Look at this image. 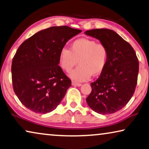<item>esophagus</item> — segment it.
Here are the masks:
<instances>
[{
	"mask_svg": "<svg viewBox=\"0 0 149 149\" xmlns=\"http://www.w3.org/2000/svg\"><path fill=\"white\" fill-rule=\"evenodd\" d=\"M72 86H81V84L78 83V82H76L75 81H72Z\"/></svg>",
	"mask_w": 149,
	"mask_h": 149,
	"instance_id": "obj_1",
	"label": "esophagus"
}]
</instances>
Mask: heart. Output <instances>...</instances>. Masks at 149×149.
<instances>
[{
	"mask_svg": "<svg viewBox=\"0 0 149 149\" xmlns=\"http://www.w3.org/2000/svg\"><path fill=\"white\" fill-rule=\"evenodd\" d=\"M108 50L103 43L94 39L80 38L71 43L70 49L62 48L59 55V63L63 70L70 72L77 63L79 66L70 74L77 81L88 80L93 75L97 76L105 69L108 61Z\"/></svg>",
	"mask_w": 149,
	"mask_h": 149,
	"instance_id": "obj_1",
	"label": "heart"
}]
</instances>
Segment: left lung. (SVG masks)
Here are the masks:
<instances>
[{
	"mask_svg": "<svg viewBox=\"0 0 149 149\" xmlns=\"http://www.w3.org/2000/svg\"><path fill=\"white\" fill-rule=\"evenodd\" d=\"M85 34L100 40L107 47V64L86 98L95 112L110 114L124 108L134 94L137 84L139 63L135 51L127 41L108 29L89 30Z\"/></svg>",
	"mask_w": 149,
	"mask_h": 149,
	"instance_id": "8db88e82",
	"label": "left lung"
}]
</instances>
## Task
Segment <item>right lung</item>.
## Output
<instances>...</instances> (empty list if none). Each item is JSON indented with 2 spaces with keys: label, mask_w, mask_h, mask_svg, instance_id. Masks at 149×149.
Masks as SVG:
<instances>
[{
  "label": "right lung",
  "mask_w": 149,
  "mask_h": 149,
  "mask_svg": "<svg viewBox=\"0 0 149 149\" xmlns=\"http://www.w3.org/2000/svg\"><path fill=\"white\" fill-rule=\"evenodd\" d=\"M81 31L68 26H52L25 40L13 59V87L29 110L47 114L55 110L72 81L59 64V55L69 39Z\"/></svg>",
  "instance_id": "add662e5"
}]
</instances>
